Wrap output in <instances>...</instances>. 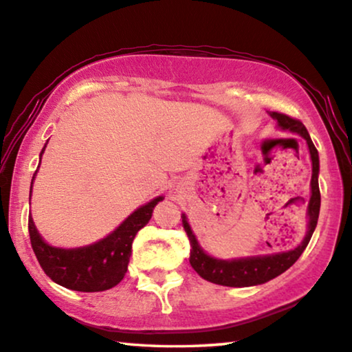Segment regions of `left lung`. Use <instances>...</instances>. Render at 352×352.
Segmentation results:
<instances>
[{
    "instance_id": "left-lung-1",
    "label": "left lung",
    "mask_w": 352,
    "mask_h": 352,
    "mask_svg": "<svg viewBox=\"0 0 352 352\" xmlns=\"http://www.w3.org/2000/svg\"><path fill=\"white\" fill-rule=\"evenodd\" d=\"M270 117L276 120L281 129L297 133L306 140L309 146V154L312 160V179H311V199L307 204V232L300 245L294 250L280 252V254H270L263 256H249V258H238V260H218L207 255L201 249L196 239L195 233L190 227L187 217L182 214V226L187 232L190 239V264L199 274L202 278L214 283V285L229 286V287H248L263 285L275 276L281 275L283 272L292 266L298 260L300 255L303 254L306 245L309 244L311 236L317 227L318 213H320V188H318V171H320V160L318 151L314 146L311 135L307 133L306 126L300 120L289 117L283 113H270Z\"/></svg>"
}]
</instances>
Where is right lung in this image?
Instances as JSON below:
<instances>
[{
    "mask_svg": "<svg viewBox=\"0 0 352 352\" xmlns=\"http://www.w3.org/2000/svg\"><path fill=\"white\" fill-rule=\"evenodd\" d=\"M45 148L41 150V154L45 153ZM32 184H30V193H32ZM162 199L164 196H157L129 214L107 238L77 249H60L49 245L40 236L32 217H29V236L36 260L49 278L71 291H108L119 285L125 276L131 256L133 239L142 227L148 224L153 208Z\"/></svg>",
    "mask_w": 352,
    "mask_h": 352,
    "instance_id": "right-lung-1",
    "label": "right lung"
}]
</instances>
